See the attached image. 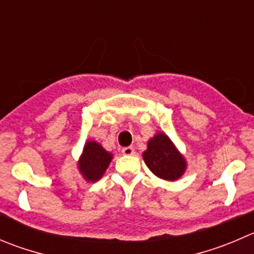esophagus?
<instances>
[{
    "label": "esophagus",
    "instance_id": "34e87169",
    "mask_svg": "<svg viewBox=\"0 0 254 254\" xmlns=\"http://www.w3.org/2000/svg\"><path fill=\"white\" fill-rule=\"evenodd\" d=\"M122 152L124 155H127V156H131V155H135V150H134V147H132V146L124 147V149L122 150Z\"/></svg>",
    "mask_w": 254,
    "mask_h": 254
}]
</instances>
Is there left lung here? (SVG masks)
I'll return each mask as SVG.
<instances>
[{
    "instance_id": "left-lung-1",
    "label": "left lung",
    "mask_w": 254,
    "mask_h": 254,
    "mask_svg": "<svg viewBox=\"0 0 254 254\" xmlns=\"http://www.w3.org/2000/svg\"><path fill=\"white\" fill-rule=\"evenodd\" d=\"M145 164L157 177L167 181H175L184 175L186 160L167 135L157 132L147 142V149L142 152Z\"/></svg>"
}]
</instances>
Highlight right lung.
<instances>
[{"instance_id": "1", "label": "right lung", "mask_w": 254, "mask_h": 254, "mask_svg": "<svg viewBox=\"0 0 254 254\" xmlns=\"http://www.w3.org/2000/svg\"><path fill=\"white\" fill-rule=\"evenodd\" d=\"M112 159V152L107 151L99 142L90 140L85 142L78 167L87 181L94 182L104 175Z\"/></svg>"}]
</instances>
